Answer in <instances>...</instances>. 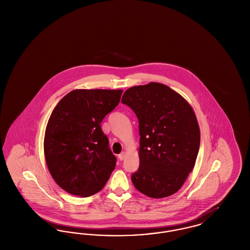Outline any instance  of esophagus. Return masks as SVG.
Instances as JSON below:
<instances>
[{
  "mask_svg": "<svg viewBox=\"0 0 250 250\" xmlns=\"http://www.w3.org/2000/svg\"><path fill=\"white\" fill-rule=\"evenodd\" d=\"M118 157H119V159L121 161H122V160H124V159H125V152H122V153L118 155Z\"/></svg>",
  "mask_w": 250,
  "mask_h": 250,
  "instance_id": "obj_1",
  "label": "esophagus"
}]
</instances>
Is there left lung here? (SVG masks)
Returning <instances> with one entry per match:
<instances>
[{
    "label": "left lung",
    "instance_id": "left-lung-1",
    "mask_svg": "<svg viewBox=\"0 0 250 250\" xmlns=\"http://www.w3.org/2000/svg\"><path fill=\"white\" fill-rule=\"evenodd\" d=\"M122 103L139 119L140 167L131 176L144 195L166 198L183 187L199 153L201 132L190 104L165 84L127 89Z\"/></svg>",
    "mask_w": 250,
    "mask_h": 250
}]
</instances>
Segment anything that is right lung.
Segmentation results:
<instances>
[{
  "label": "right lung",
  "instance_id": "obj_1",
  "mask_svg": "<svg viewBox=\"0 0 250 250\" xmlns=\"http://www.w3.org/2000/svg\"><path fill=\"white\" fill-rule=\"evenodd\" d=\"M123 90L78 89L54 107L45 132L44 155L61 188L89 197L101 190L116 165L100 124L119 104Z\"/></svg>",
  "mask_w": 250,
  "mask_h": 250
}]
</instances>
